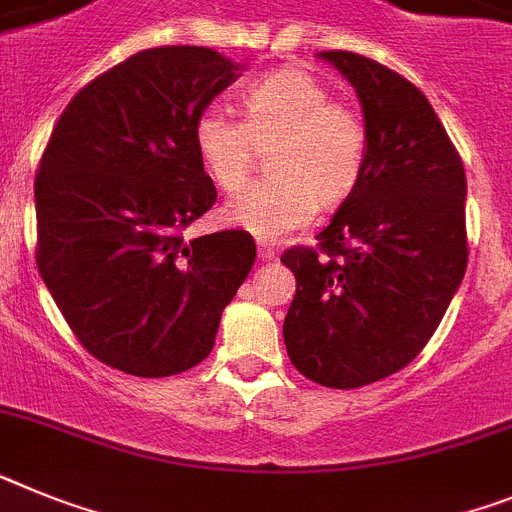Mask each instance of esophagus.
<instances>
[{
    "mask_svg": "<svg viewBox=\"0 0 512 512\" xmlns=\"http://www.w3.org/2000/svg\"><path fill=\"white\" fill-rule=\"evenodd\" d=\"M257 252H260L262 262H273L275 257H278V252H275L273 247H270V244H265V242H257Z\"/></svg>",
    "mask_w": 512,
    "mask_h": 512,
    "instance_id": "34e87169",
    "label": "esophagus"
}]
</instances>
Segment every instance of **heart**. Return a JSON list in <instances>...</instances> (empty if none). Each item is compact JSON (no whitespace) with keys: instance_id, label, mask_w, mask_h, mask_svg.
I'll return each instance as SVG.
<instances>
[{"instance_id":"1","label":"heart","mask_w":512,"mask_h":512,"mask_svg":"<svg viewBox=\"0 0 512 512\" xmlns=\"http://www.w3.org/2000/svg\"><path fill=\"white\" fill-rule=\"evenodd\" d=\"M244 123L206 108L193 123L195 154L221 190L239 188L255 146H270L273 177L231 195L224 216L260 239H281L309 224L317 206L350 198L368 159L366 123L353 108L330 100L311 71L281 66L250 82L239 95Z\"/></svg>"}]
</instances>
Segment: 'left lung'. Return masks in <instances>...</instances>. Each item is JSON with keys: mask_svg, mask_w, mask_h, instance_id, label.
<instances>
[{"mask_svg": "<svg viewBox=\"0 0 512 512\" xmlns=\"http://www.w3.org/2000/svg\"><path fill=\"white\" fill-rule=\"evenodd\" d=\"M353 84L368 131L358 188L319 231L283 252L296 296L283 322L306 379L355 389L397 373L438 330L466 273V175L428 97L397 71L322 51Z\"/></svg>", "mask_w": 512, "mask_h": 512, "instance_id": "left-lung-1", "label": "left lung"}]
</instances>
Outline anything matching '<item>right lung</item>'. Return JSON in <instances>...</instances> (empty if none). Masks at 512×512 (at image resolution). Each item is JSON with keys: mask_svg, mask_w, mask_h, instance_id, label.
<instances>
[{"mask_svg": "<svg viewBox=\"0 0 512 512\" xmlns=\"http://www.w3.org/2000/svg\"><path fill=\"white\" fill-rule=\"evenodd\" d=\"M242 71L203 46L133 53L74 95L43 151L38 270L79 342L118 371L198 366L250 275L247 231L182 237L216 203L193 123Z\"/></svg>", "mask_w": 512, "mask_h": 512, "instance_id": "obj_1", "label": "right lung"}]
</instances>
